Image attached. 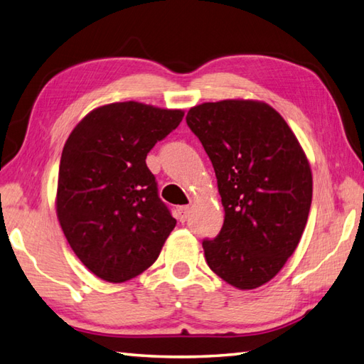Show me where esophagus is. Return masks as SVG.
I'll return each mask as SVG.
<instances>
[{
  "instance_id": "obj_1",
  "label": "esophagus",
  "mask_w": 364,
  "mask_h": 364,
  "mask_svg": "<svg viewBox=\"0 0 364 364\" xmlns=\"http://www.w3.org/2000/svg\"><path fill=\"white\" fill-rule=\"evenodd\" d=\"M189 215V206H178L176 208V218L180 222H186Z\"/></svg>"
}]
</instances>
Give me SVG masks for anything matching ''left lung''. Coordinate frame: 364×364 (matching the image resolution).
<instances>
[{
    "label": "left lung",
    "instance_id": "8db88e82",
    "mask_svg": "<svg viewBox=\"0 0 364 364\" xmlns=\"http://www.w3.org/2000/svg\"><path fill=\"white\" fill-rule=\"evenodd\" d=\"M191 128L210 156L225 219L205 239L208 266L237 289L280 272L308 220L310 162L288 123L267 103L222 100L191 107Z\"/></svg>",
    "mask_w": 364,
    "mask_h": 364
}]
</instances>
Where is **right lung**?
<instances>
[{
    "label": "right lung",
    "mask_w": 364,
    "mask_h": 364,
    "mask_svg": "<svg viewBox=\"0 0 364 364\" xmlns=\"http://www.w3.org/2000/svg\"><path fill=\"white\" fill-rule=\"evenodd\" d=\"M183 115L137 102L111 103L89 112L67 139L58 219L76 257L105 282L123 283L149 269L176 225L145 159Z\"/></svg>",
    "instance_id": "1"
}]
</instances>
